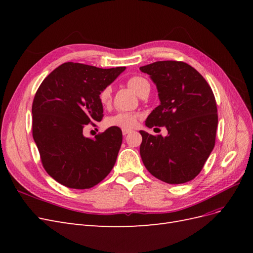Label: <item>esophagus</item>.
I'll return each instance as SVG.
<instances>
[{"label": "esophagus", "mask_w": 253, "mask_h": 253, "mask_svg": "<svg viewBox=\"0 0 253 253\" xmlns=\"http://www.w3.org/2000/svg\"><path fill=\"white\" fill-rule=\"evenodd\" d=\"M133 131L132 129H128V128H122V134H124L125 136L127 135V134H131Z\"/></svg>", "instance_id": "esophagus-1"}]
</instances>
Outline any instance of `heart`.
Wrapping results in <instances>:
<instances>
[{"mask_svg":"<svg viewBox=\"0 0 253 253\" xmlns=\"http://www.w3.org/2000/svg\"><path fill=\"white\" fill-rule=\"evenodd\" d=\"M127 86L132 88L135 93L142 97L144 93L150 91L149 81L141 77V76H133L126 81ZM99 102L102 106H109L112 100V88L111 86H105L102 88L98 96ZM139 115L133 112H119L106 119L108 126H118L122 128H132L138 122Z\"/></svg>","mask_w":253,"mask_h":253,"instance_id":"heart-1","label":"heart"}]
</instances>
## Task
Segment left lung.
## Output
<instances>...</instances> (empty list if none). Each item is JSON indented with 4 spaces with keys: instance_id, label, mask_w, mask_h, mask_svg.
I'll return each instance as SVG.
<instances>
[{
    "instance_id": "8db88e82",
    "label": "left lung",
    "mask_w": 253,
    "mask_h": 253,
    "mask_svg": "<svg viewBox=\"0 0 253 253\" xmlns=\"http://www.w3.org/2000/svg\"><path fill=\"white\" fill-rule=\"evenodd\" d=\"M140 71L151 76L160 100L145 126L168 129L166 137L139 132L142 163L167 183L192 180L215 144L218 116L213 91L195 68L181 61H157Z\"/></svg>"
}]
</instances>
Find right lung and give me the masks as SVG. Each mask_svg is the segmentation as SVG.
Masks as SVG:
<instances>
[{"label": "right lung", "instance_id": "obj_1", "mask_svg": "<svg viewBox=\"0 0 253 253\" xmlns=\"http://www.w3.org/2000/svg\"><path fill=\"white\" fill-rule=\"evenodd\" d=\"M125 70L66 62L38 88L32 109L33 137L45 171L61 185L89 189L112 171L121 147V129L112 126L90 139L83 136V128L101 121L99 93Z\"/></svg>", "mask_w": 253, "mask_h": 253}]
</instances>
